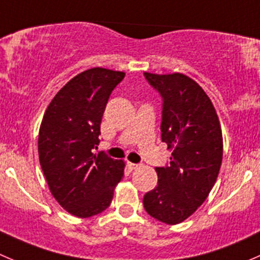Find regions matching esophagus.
Returning a JSON list of instances; mask_svg holds the SVG:
<instances>
[{
    "mask_svg": "<svg viewBox=\"0 0 260 260\" xmlns=\"http://www.w3.org/2000/svg\"><path fill=\"white\" fill-rule=\"evenodd\" d=\"M127 165H128V169H129V170H136V169L140 166V165H137V164H133V162H128Z\"/></svg>",
    "mask_w": 260,
    "mask_h": 260,
    "instance_id": "1",
    "label": "esophagus"
}]
</instances>
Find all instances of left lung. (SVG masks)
Here are the masks:
<instances>
[{
    "label": "left lung",
    "mask_w": 260,
    "mask_h": 260,
    "mask_svg": "<svg viewBox=\"0 0 260 260\" xmlns=\"http://www.w3.org/2000/svg\"><path fill=\"white\" fill-rule=\"evenodd\" d=\"M164 99L161 138L170 166L155 168L157 185L143 197L146 212L168 225L193 215L217 180L223 155L217 112L205 90L183 74L145 72Z\"/></svg>",
    "instance_id": "8db88e82"
}]
</instances>
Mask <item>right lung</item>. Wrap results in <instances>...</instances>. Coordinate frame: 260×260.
Instances as JSON below:
<instances>
[{
    "label": "right lung",
    "instance_id": "right-lung-1",
    "mask_svg": "<svg viewBox=\"0 0 260 260\" xmlns=\"http://www.w3.org/2000/svg\"><path fill=\"white\" fill-rule=\"evenodd\" d=\"M120 71L94 67L70 80L48 105L39 128L38 152L49 190L71 215L91 217L109 207L125 162L103 153L100 124Z\"/></svg>",
    "mask_w": 260,
    "mask_h": 260
}]
</instances>
